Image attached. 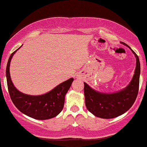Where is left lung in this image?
<instances>
[{
  "label": "left lung",
  "instance_id": "1",
  "mask_svg": "<svg viewBox=\"0 0 147 147\" xmlns=\"http://www.w3.org/2000/svg\"><path fill=\"white\" fill-rule=\"evenodd\" d=\"M129 47L136 57V68L129 84L121 90L114 93H103L96 91L84 82L85 105L89 112L97 117L112 119L125 113L135 102L137 97L140 76V62L137 55Z\"/></svg>",
  "mask_w": 147,
  "mask_h": 147
}]
</instances>
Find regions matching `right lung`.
<instances>
[{"label": "right lung", "mask_w": 147, "mask_h": 147, "mask_svg": "<svg viewBox=\"0 0 147 147\" xmlns=\"http://www.w3.org/2000/svg\"><path fill=\"white\" fill-rule=\"evenodd\" d=\"M20 47L10 55L6 67L7 84L10 99L19 111L30 117L39 120L55 117L63 110L65 97L74 79L69 78L41 95H29L20 92L15 87L10 78V65L13 55Z\"/></svg>", "instance_id": "right-lung-1"}]
</instances>
